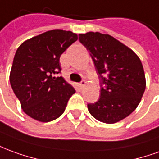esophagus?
Here are the masks:
<instances>
[{"instance_id": "esophagus-1", "label": "esophagus", "mask_w": 159, "mask_h": 159, "mask_svg": "<svg viewBox=\"0 0 159 159\" xmlns=\"http://www.w3.org/2000/svg\"><path fill=\"white\" fill-rule=\"evenodd\" d=\"M79 86H80V88H81V89L84 88L85 86H86V82H85V81H82V82L79 83Z\"/></svg>"}]
</instances>
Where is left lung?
Returning <instances> with one entry per match:
<instances>
[{
    "label": "left lung",
    "instance_id": "left-lung-1",
    "mask_svg": "<svg viewBox=\"0 0 159 159\" xmlns=\"http://www.w3.org/2000/svg\"><path fill=\"white\" fill-rule=\"evenodd\" d=\"M80 43L89 52L97 72L101 95L88 109L99 121L113 124L132 114L145 89L140 59L127 46L108 34H79Z\"/></svg>",
    "mask_w": 159,
    "mask_h": 159
}]
</instances>
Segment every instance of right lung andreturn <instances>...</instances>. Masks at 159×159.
Masks as SVG:
<instances>
[{"mask_svg":"<svg viewBox=\"0 0 159 159\" xmlns=\"http://www.w3.org/2000/svg\"><path fill=\"white\" fill-rule=\"evenodd\" d=\"M77 35L70 31H48L25 41L14 55L10 84L21 108L41 122L61 116L76 90L62 76L59 58Z\"/></svg>","mask_w":159,"mask_h":159,"instance_id":"right-lung-1","label":"right lung"}]
</instances>
